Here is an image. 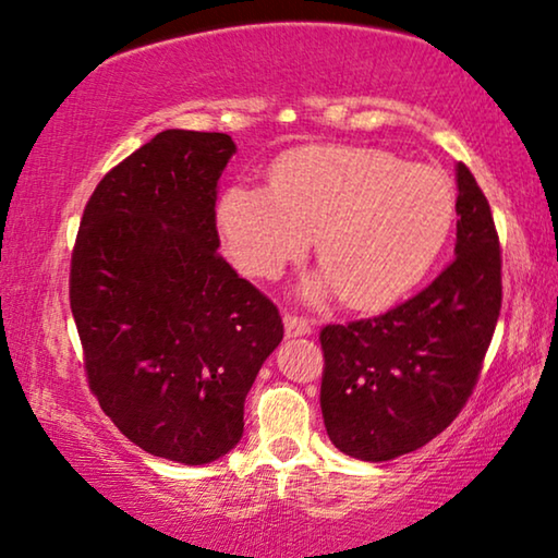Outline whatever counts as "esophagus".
<instances>
[{
	"instance_id": "34e87169",
	"label": "esophagus",
	"mask_w": 558,
	"mask_h": 558,
	"mask_svg": "<svg viewBox=\"0 0 558 558\" xmlns=\"http://www.w3.org/2000/svg\"><path fill=\"white\" fill-rule=\"evenodd\" d=\"M282 323H286L288 336H307V332H311V320H305V318H301V315H295V313H286V318H282Z\"/></svg>"
}]
</instances>
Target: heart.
<instances>
[{
  "instance_id": "heart-1",
  "label": "heart",
  "mask_w": 558,
  "mask_h": 558,
  "mask_svg": "<svg viewBox=\"0 0 558 558\" xmlns=\"http://www.w3.org/2000/svg\"><path fill=\"white\" fill-rule=\"evenodd\" d=\"M453 187L426 165L384 147L318 145L272 165L268 190L232 187L218 226L232 260L253 278H278L315 235L326 270L353 307H376L411 290L451 235Z\"/></svg>"
}]
</instances>
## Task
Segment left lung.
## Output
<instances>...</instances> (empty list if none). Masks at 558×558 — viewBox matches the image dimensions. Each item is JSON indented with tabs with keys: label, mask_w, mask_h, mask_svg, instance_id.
Listing matches in <instances>:
<instances>
[{
	"label": "left lung",
	"mask_w": 558,
	"mask_h": 558,
	"mask_svg": "<svg viewBox=\"0 0 558 558\" xmlns=\"http://www.w3.org/2000/svg\"><path fill=\"white\" fill-rule=\"evenodd\" d=\"M456 257L418 295L320 330V411L338 451L390 461L451 426L478 384L498 313L501 243L471 170L456 168Z\"/></svg>",
	"instance_id": "8db88e82"
}]
</instances>
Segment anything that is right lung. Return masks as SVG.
Returning <instances> with one entry per match:
<instances>
[{"instance_id":"add662e5","label":"right lung","mask_w":558,"mask_h":558,"mask_svg":"<svg viewBox=\"0 0 558 558\" xmlns=\"http://www.w3.org/2000/svg\"><path fill=\"white\" fill-rule=\"evenodd\" d=\"M235 143L165 130L105 174L70 265L87 384L132 444L203 465L243 436V405L282 340L278 307L218 253V180Z\"/></svg>"}]
</instances>
